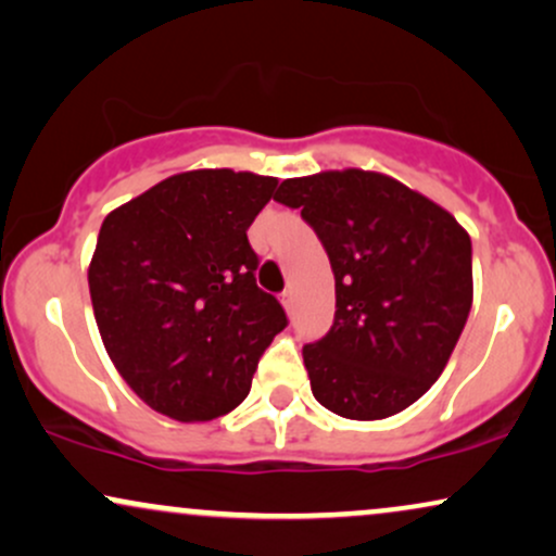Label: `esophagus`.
<instances>
[{"label":"esophagus","instance_id":"obj_1","mask_svg":"<svg viewBox=\"0 0 556 556\" xmlns=\"http://www.w3.org/2000/svg\"><path fill=\"white\" fill-rule=\"evenodd\" d=\"M279 298H282V305L287 307V311H292V302H294V292H292V290H285L282 294H279Z\"/></svg>","mask_w":556,"mask_h":556}]
</instances>
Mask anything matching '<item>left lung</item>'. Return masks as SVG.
Here are the masks:
<instances>
[{
	"mask_svg": "<svg viewBox=\"0 0 556 556\" xmlns=\"http://www.w3.org/2000/svg\"><path fill=\"white\" fill-rule=\"evenodd\" d=\"M336 277L333 326L302 346L315 400L379 420L413 405L444 371L472 307V241L428 197L362 168L285 179Z\"/></svg>",
	"mask_w": 556,
	"mask_h": 556,
	"instance_id": "left-lung-1",
	"label": "left lung"
}]
</instances>
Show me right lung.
Instances as JSON below:
<instances>
[{"instance_id":"obj_1","label":"right lung","mask_w":556,"mask_h":556,"mask_svg":"<svg viewBox=\"0 0 556 556\" xmlns=\"http://www.w3.org/2000/svg\"><path fill=\"white\" fill-rule=\"evenodd\" d=\"M277 179L230 168L168 177L104 217L89 264L112 364L153 410L226 416L287 315L256 285L249 230Z\"/></svg>"}]
</instances>
